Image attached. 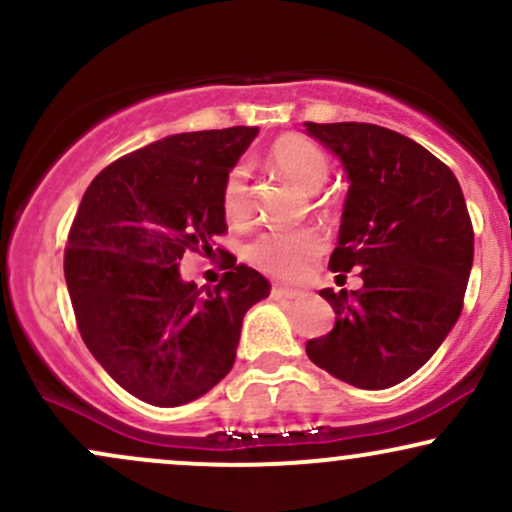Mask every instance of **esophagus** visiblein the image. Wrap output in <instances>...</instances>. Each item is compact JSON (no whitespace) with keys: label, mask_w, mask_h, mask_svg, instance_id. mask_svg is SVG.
<instances>
[{"label":"esophagus","mask_w":512,"mask_h":512,"mask_svg":"<svg viewBox=\"0 0 512 512\" xmlns=\"http://www.w3.org/2000/svg\"><path fill=\"white\" fill-rule=\"evenodd\" d=\"M301 296L298 289H284V286H274L272 289V298L274 301H293V298Z\"/></svg>","instance_id":"esophagus-1"}]
</instances>
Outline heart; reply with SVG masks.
<instances>
[{
    "instance_id": "obj_1",
    "label": "heart",
    "mask_w": 512,
    "mask_h": 512,
    "mask_svg": "<svg viewBox=\"0 0 512 512\" xmlns=\"http://www.w3.org/2000/svg\"><path fill=\"white\" fill-rule=\"evenodd\" d=\"M269 166L305 192L320 190L330 178V161L325 151L298 134L276 139L269 149ZM221 209L231 223H245L250 219V195L243 166L233 168L226 175ZM322 248L325 243L315 231H267L250 243L248 260L274 279L298 281L313 269Z\"/></svg>"
}]
</instances>
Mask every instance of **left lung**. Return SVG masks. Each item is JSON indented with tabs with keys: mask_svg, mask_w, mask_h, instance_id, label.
<instances>
[{
	"mask_svg": "<svg viewBox=\"0 0 512 512\" xmlns=\"http://www.w3.org/2000/svg\"><path fill=\"white\" fill-rule=\"evenodd\" d=\"M305 132L349 180L330 269L363 279L358 291H320L337 320L305 354L344 383L385 390L424 366L462 313L474 260L462 187L431 151L387 127L305 122Z\"/></svg>",
	"mask_w": 512,
	"mask_h": 512,
	"instance_id": "left-lung-1",
	"label": "left lung"
}]
</instances>
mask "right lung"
Masks as SVG:
<instances>
[{"label": "right lung", "mask_w": 512, "mask_h": 512, "mask_svg": "<svg viewBox=\"0 0 512 512\" xmlns=\"http://www.w3.org/2000/svg\"><path fill=\"white\" fill-rule=\"evenodd\" d=\"M260 129L170 134L117 158L76 211L64 279L81 339L129 395L180 407L236 361L243 317L269 281L228 255L214 289L180 276L187 250L226 233L221 190Z\"/></svg>", "instance_id": "obj_1"}]
</instances>
